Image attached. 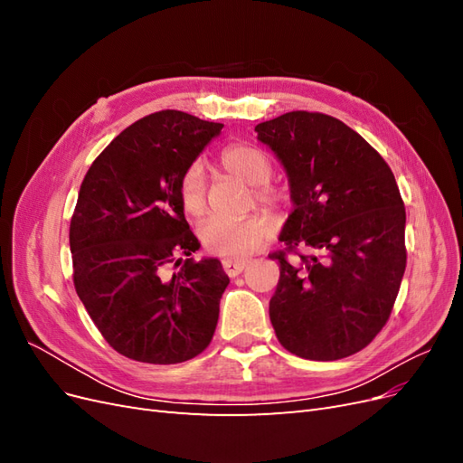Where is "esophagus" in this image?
<instances>
[{"label": "esophagus", "instance_id": "34e87169", "mask_svg": "<svg viewBox=\"0 0 463 463\" xmlns=\"http://www.w3.org/2000/svg\"><path fill=\"white\" fill-rule=\"evenodd\" d=\"M222 266H223V270H226V274H228L230 278H235V276H240V274L245 270L247 262H245V260H232V259H226V260L222 262Z\"/></svg>", "mask_w": 463, "mask_h": 463}]
</instances>
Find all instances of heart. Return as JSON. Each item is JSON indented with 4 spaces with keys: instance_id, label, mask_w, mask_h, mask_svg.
<instances>
[{
    "instance_id": "b5f03b06",
    "label": "heart",
    "mask_w": 463,
    "mask_h": 463,
    "mask_svg": "<svg viewBox=\"0 0 463 463\" xmlns=\"http://www.w3.org/2000/svg\"><path fill=\"white\" fill-rule=\"evenodd\" d=\"M222 167L235 179L257 187V201L276 203V193L264 187L272 177V164L264 152L255 146L233 145L222 152ZM177 197L184 213L199 218L206 210V175L201 162H193L179 177ZM274 232V220L264 214H253L240 220L210 218L201 228V240L206 250L223 259H245L253 255Z\"/></svg>"
}]
</instances>
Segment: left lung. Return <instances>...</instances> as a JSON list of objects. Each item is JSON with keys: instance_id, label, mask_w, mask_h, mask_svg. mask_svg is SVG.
I'll return each instance as SVG.
<instances>
[{"instance_id": "8db88e82", "label": "left lung", "mask_w": 463, "mask_h": 463, "mask_svg": "<svg viewBox=\"0 0 463 463\" xmlns=\"http://www.w3.org/2000/svg\"><path fill=\"white\" fill-rule=\"evenodd\" d=\"M257 138L284 165L293 213L279 241L309 255L279 262L270 299L288 352L334 361L383 330L405 270V208L394 174L340 119L289 111L259 123Z\"/></svg>"}]
</instances>
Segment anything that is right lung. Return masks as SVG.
I'll use <instances>...</instances> for the list:
<instances>
[{"label":"right lung","mask_w":463,"mask_h":463,"mask_svg":"<svg viewBox=\"0 0 463 463\" xmlns=\"http://www.w3.org/2000/svg\"><path fill=\"white\" fill-rule=\"evenodd\" d=\"M223 125L177 109L121 131L87 172L69 228L73 282L118 354L174 365L199 355L218 325L230 278L218 259L194 260L177 185ZM170 263L182 264L174 275Z\"/></svg>","instance_id":"1"}]
</instances>
